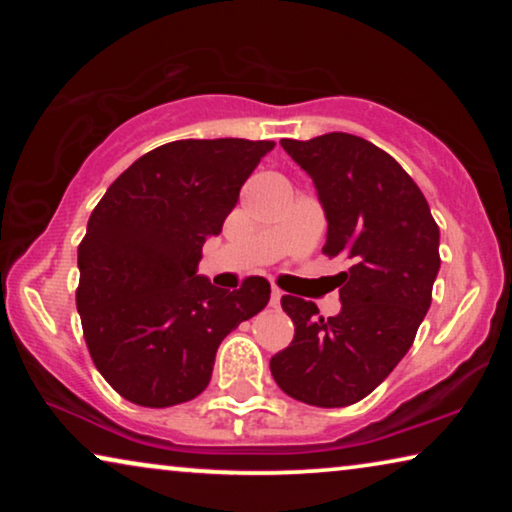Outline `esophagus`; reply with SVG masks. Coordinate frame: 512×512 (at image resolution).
Here are the masks:
<instances>
[{
  "label": "esophagus",
  "mask_w": 512,
  "mask_h": 512,
  "mask_svg": "<svg viewBox=\"0 0 512 512\" xmlns=\"http://www.w3.org/2000/svg\"><path fill=\"white\" fill-rule=\"evenodd\" d=\"M279 300H282V291H279L277 286H272V291H270V305L277 307Z\"/></svg>",
  "instance_id": "1"
}]
</instances>
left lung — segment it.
<instances>
[{
  "mask_svg": "<svg viewBox=\"0 0 512 512\" xmlns=\"http://www.w3.org/2000/svg\"><path fill=\"white\" fill-rule=\"evenodd\" d=\"M324 205V254L347 258L342 310L319 317L312 300L282 296L296 333L270 359L284 394L317 408H345L384 382L415 342L440 268V230L408 172L368 139L328 132L282 139Z\"/></svg>",
  "mask_w": 512,
  "mask_h": 512,
  "instance_id": "left-lung-1",
  "label": "left lung"
}]
</instances>
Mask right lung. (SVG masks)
Wrapping results in <instances>:
<instances>
[{"mask_svg":"<svg viewBox=\"0 0 512 512\" xmlns=\"http://www.w3.org/2000/svg\"><path fill=\"white\" fill-rule=\"evenodd\" d=\"M272 149L233 137L163 144L137 158L90 214L76 310L90 359L125 401L170 408L202 394L221 340L268 305L265 277L223 291L195 268Z\"/></svg>","mask_w":512,"mask_h":512,"instance_id":"right-lung-1","label":"right lung"}]
</instances>
